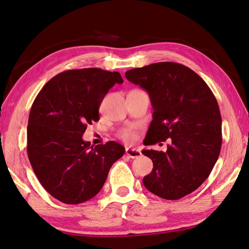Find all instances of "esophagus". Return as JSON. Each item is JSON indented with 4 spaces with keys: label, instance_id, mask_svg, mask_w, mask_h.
<instances>
[{
    "label": "esophagus",
    "instance_id": "34e87169",
    "mask_svg": "<svg viewBox=\"0 0 249 249\" xmlns=\"http://www.w3.org/2000/svg\"><path fill=\"white\" fill-rule=\"evenodd\" d=\"M125 154L128 155V156L131 157V158H138V157L141 156V155H142V153H141L139 149L131 148V147H126L125 148Z\"/></svg>",
    "mask_w": 249,
    "mask_h": 249
}]
</instances>
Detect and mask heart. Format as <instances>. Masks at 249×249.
<instances>
[{
	"label": "heart",
	"mask_w": 249,
	"mask_h": 249,
	"mask_svg": "<svg viewBox=\"0 0 249 249\" xmlns=\"http://www.w3.org/2000/svg\"><path fill=\"white\" fill-rule=\"evenodd\" d=\"M119 137L121 140H124L126 143H132L137 139V132L133 129H124L120 132Z\"/></svg>",
	"instance_id": "heart-1"
}]
</instances>
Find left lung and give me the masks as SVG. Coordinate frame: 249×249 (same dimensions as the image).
Returning <instances> with one entry per match:
<instances>
[{"mask_svg":"<svg viewBox=\"0 0 249 249\" xmlns=\"http://www.w3.org/2000/svg\"><path fill=\"white\" fill-rule=\"evenodd\" d=\"M125 78L151 98L153 120L144 145L169 139L166 152L142 151L154 165L143 184L161 198L184 197L203 184L219 157L222 120L218 102L197 73L178 63L131 69Z\"/></svg>","mask_w":249,"mask_h":249,"instance_id":"1","label":"left lung"}]
</instances>
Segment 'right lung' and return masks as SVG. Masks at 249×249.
I'll use <instances>...</instances> for the list:
<instances>
[{
  "instance_id": "right-lung-1",
  "label": "right lung",
  "mask_w": 249,
  "mask_h": 249,
  "mask_svg": "<svg viewBox=\"0 0 249 249\" xmlns=\"http://www.w3.org/2000/svg\"><path fill=\"white\" fill-rule=\"evenodd\" d=\"M120 73L100 68L66 70L42 88L31 106L27 153L37 180L64 204L84 203L104 185L109 169L124 156L123 145L109 141L90 146L82 135L100 120L103 98Z\"/></svg>"
}]
</instances>
